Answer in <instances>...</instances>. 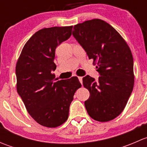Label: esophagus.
I'll return each mask as SVG.
<instances>
[{"label": "esophagus", "mask_w": 147, "mask_h": 147, "mask_svg": "<svg viewBox=\"0 0 147 147\" xmlns=\"http://www.w3.org/2000/svg\"><path fill=\"white\" fill-rule=\"evenodd\" d=\"M78 79H79L80 82L81 83H82V77H78Z\"/></svg>", "instance_id": "obj_1"}]
</instances>
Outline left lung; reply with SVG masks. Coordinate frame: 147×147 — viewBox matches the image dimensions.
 Listing matches in <instances>:
<instances>
[{
	"label": "left lung",
	"instance_id": "obj_1",
	"mask_svg": "<svg viewBox=\"0 0 147 147\" xmlns=\"http://www.w3.org/2000/svg\"><path fill=\"white\" fill-rule=\"evenodd\" d=\"M72 35L100 74L97 81L89 75L82 78L83 86L90 94L84 102L87 113L101 122L115 119L124 110L134 87L129 47L115 28L101 19L75 25Z\"/></svg>",
	"mask_w": 147,
	"mask_h": 147
}]
</instances>
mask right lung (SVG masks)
Masks as SVG:
<instances>
[{
	"label": "right lung",
	"instance_id": "1",
	"mask_svg": "<svg viewBox=\"0 0 147 147\" xmlns=\"http://www.w3.org/2000/svg\"><path fill=\"white\" fill-rule=\"evenodd\" d=\"M72 26L52 27L35 32L23 47L16 67L17 92L29 115L44 127L55 128L67 119L77 77L57 81L55 50L72 35Z\"/></svg>",
	"mask_w": 147,
	"mask_h": 147
}]
</instances>
